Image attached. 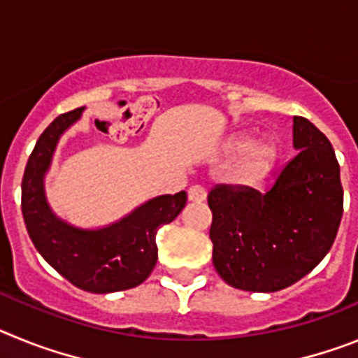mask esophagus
Returning <instances> with one entry per match:
<instances>
[{
  "label": "esophagus",
  "mask_w": 358,
  "mask_h": 358,
  "mask_svg": "<svg viewBox=\"0 0 358 358\" xmlns=\"http://www.w3.org/2000/svg\"><path fill=\"white\" fill-rule=\"evenodd\" d=\"M188 199H189V201H194V202L206 201V189L202 188L201 185L189 186V189H188Z\"/></svg>",
  "instance_id": "1"
}]
</instances>
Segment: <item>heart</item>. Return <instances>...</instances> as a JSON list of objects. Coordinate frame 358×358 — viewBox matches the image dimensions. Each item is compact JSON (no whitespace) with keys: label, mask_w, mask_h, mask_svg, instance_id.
I'll list each match as a JSON object with an SVG mask.
<instances>
[{"label":"heart","mask_w":358,"mask_h":358,"mask_svg":"<svg viewBox=\"0 0 358 358\" xmlns=\"http://www.w3.org/2000/svg\"><path fill=\"white\" fill-rule=\"evenodd\" d=\"M252 146H255V138L248 134H240L236 138H233V141L229 143L231 154L240 156L243 152H249ZM278 159V147L273 141H267V143H262L252 149L245 159L240 163V166L236 169L235 177L240 185H256L260 182L262 179L267 177V173L273 170L274 163Z\"/></svg>","instance_id":"obj_1"}]
</instances>
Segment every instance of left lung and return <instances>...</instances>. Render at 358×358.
I'll list each match as a JSON object with an SVG mask.
<instances>
[{
	"label": "left lung",
	"instance_id": "obj_1",
	"mask_svg": "<svg viewBox=\"0 0 358 358\" xmlns=\"http://www.w3.org/2000/svg\"><path fill=\"white\" fill-rule=\"evenodd\" d=\"M296 157L265 194L242 185H217L208 194L213 213V265L227 285L276 292L301 280L327 256L343 218V185L328 138L294 116Z\"/></svg>",
	"mask_w": 358,
	"mask_h": 358
}]
</instances>
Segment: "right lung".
I'll list each match as a JSON object with an SVG mask.
<instances>
[{
	"label": "right lung",
	"mask_w": 358,
	"mask_h": 358,
	"mask_svg": "<svg viewBox=\"0 0 358 358\" xmlns=\"http://www.w3.org/2000/svg\"><path fill=\"white\" fill-rule=\"evenodd\" d=\"M82 110L78 107L57 116L39 136L21 182V210L31 242L57 273L87 292H118L150 276L157 262V229L181 213L186 192L150 199L102 229H80L55 217L44 195V173L61 136Z\"/></svg>",
	"instance_id": "obj_1"
}]
</instances>
